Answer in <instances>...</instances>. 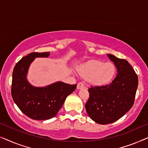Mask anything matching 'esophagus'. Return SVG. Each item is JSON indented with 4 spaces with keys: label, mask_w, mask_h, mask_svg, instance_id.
Listing matches in <instances>:
<instances>
[{
    "label": "esophagus",
    "mask_w": 148,
    "mask_h": 148,
    "mask_svg": "<svg viewBox=\"0 0 148 148\" xmlns=\"http://www.w3.org/2000/svg\"><path fill=\"white\" fill-rule=\"evenodd\" d=\"M84 88V84L82 82H79L77 85V88L78 89H82Z\"/></svg>",
    "instance_id": "34e87169"
}]
</instances>
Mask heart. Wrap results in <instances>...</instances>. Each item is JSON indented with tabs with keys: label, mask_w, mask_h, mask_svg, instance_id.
<instances>
[{
	"label": "heart",
	"mask_w": 148,
	"mask_h": 148,
	"mask_svg": "<svg viewBox=\"0 0 148 148\" xmlns=\"http://www.w3.org/2000/svg\"><path fill=\"white\" fill-rule=\"evenodd\" d=\"M78 72L80 75L88 78L92 84L103 86L113 80L116 73V68L111 62L99 60H90L80 65Z\"/></svg>",
	"instance_id": "1"
}]
</instances>
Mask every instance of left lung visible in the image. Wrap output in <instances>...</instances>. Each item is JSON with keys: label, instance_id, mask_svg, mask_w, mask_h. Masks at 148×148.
I'll use <instances>...</instances> for the list:
<instances>
[{"label": "left lung", "instance_id": "obj_1", "mask_svg": "<svg viewBox=\"0 0 148 148\" xmlns=\"http://www.w3.org/2000/svg\"><path fill=\"white\" fill-rule=\"evenodd\" d=\"M117 70L116 78L106 86H91L85 107L91 119L99 124L116 121L130 110L134 103L138 78L127 60L107 54Z\"/></svg>", "mask_w": 148, "mask_h": 148}]
</instances>
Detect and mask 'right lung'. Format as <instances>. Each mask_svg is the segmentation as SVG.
Segmentation results:
<instances>
[{"label":"right lung","mask_w":148,"mask_h":148,"mask_svg":"<svg viewBox=\"0 0 148 148\" xmlns=\"http://www.w3.org/2000/svg\"><path fill=\"white\" fill-rule=\"evenodd\" d=\"M50 52H33L19 60L12 72L11 95L25 115L34 120H47L55 116L66 97L77 84L56 82L45 87H36L28 82L29 68L35 58H47Z\"/></svg>","instance_id":"1"}]
</instances>
